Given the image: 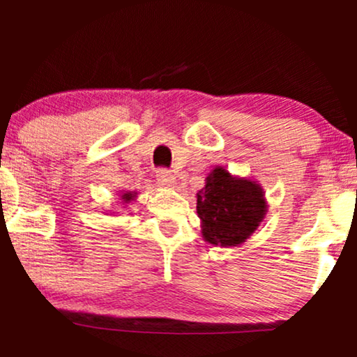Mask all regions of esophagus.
<instances>
[{
	"label": "esophagus",
	"mask_w": 357,
	"mask_h": 357,
	"mask_svg": "<svg viewBox=\"0 0 357 357\" xmlns=\"http://www.w3.org/2000/svg\"><path fill=\"white\" fill-rule=\"evenodd\" d=\"M158 181L162 184L165 188H173L176 184V178L171 171L167 169H159L158 171Z\"/></svg>",
	"instance_id": "obj_1"
}]
</instances>
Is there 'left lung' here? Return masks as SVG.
Listing matches in <instances>:
<instances>
[{"instance_id":"obj_1","label":"left lung","mask_w":357,"mask_h":357,"mask_svg":"<svg viewBox=\"0 0 357 357\" xmlns=\"http://www.w3.org/2000/svg\"><path fill=\"white\" fill-rule=\"evenodd\" d=\"M196 195L204 241L216 247H240L255 233L267 215L265 192L257 181L230 174L216 166Z\"/></svg>"}]
</instances>
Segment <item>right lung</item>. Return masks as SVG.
Returning a JSON list of instances; mask_svg holds the SVG:
<instances>
[{"instance_id": "add662e5", "label": "right lung", "mask_w": 357, "mask_h": 357, "mask_svg": "<svg viewBox=\"0 0 357 357\" xmlns=\"http://www.w3.org/2000/svg\"><path fill=\"white\" fill-rule=\"evenodd\" d=\"M136 196H137V192H134V191H126V192H122V195H121L122 204H129L130 202H134V199H136Z\"/></svg>"}]
</instances>
